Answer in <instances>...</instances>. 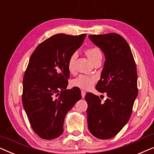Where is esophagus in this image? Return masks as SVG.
Masks as SVG:
<instances>
[{
	"label": "esophagus",
	"instance_id": "1",
	"mask_svg": "<svg viewBox=\"0 0 154 154\" xmlns=\"http://www.w3.org/2000/svg\"><path fill=\"white\" fill-rule=\"evenodd\" d=\"M85 94H86V92L84 91V90H81V96H82V97H83V98L85 97Z\"/></svg>",
	"mask_w": 154,
	"mask_h": 154
}]
</instances>
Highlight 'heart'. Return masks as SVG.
Segmentation results:
<instances>
[{"mask_svg": "<svg viewBox=\"0 0 154 154\" xmlns=\"http://www.w3.org/2000/svg\"><path fill=\"white\" fill-rule=\"evenodd\" d=\"M86 54L88 57L94 63L96 60L99 59H102V52L97 47H91L88 48L86 50ZM77 58V52H73V53L69 58L68 62H67V66L68 69L70 71H73L74 70V63ZM96 82V78L92 75H80L75 79L72 80L71 81V85L74 87H77L81 89H90L91 88L94 83Z\"/></svg>", "mask_w": 154, "mask_h": 154, "instance_id": "heart-1", "label": "heart"}]
</instances>
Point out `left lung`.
<instances>
[{"label":"left lung","instance_id":"1","mask_svg":"<svg viewBox=\"0 0 154 154\" xmlns=\"http://www.w3.org/2000/svg\"><path fill=\"white\" fill-rule=\"evenodd\" d=\"M89 38L105 55L97 91L106 92L104 103L95 94L87 92L88 125L90 133L101 140L113 137L129 121L137 96V73L129 45L115 33L90 35Z\"/></svg>","mask_w":154,"mask_h":154}]
</instances>
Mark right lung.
<instances>
[{
  "mask_svg": "<svg viewBox=\"0 0 154 154\" xmlns=\"http://www.w3.org/2000/svg\"><path fill=\"white\" fill-rule=\"evenodd\" d=\"M86 34L54 35L35 48L23 79L22 104L33 131L44 140L63 132L68 111L81 99V90H66L70 72L69 58Z\"/></svg>",
  "mask_w": 154,
  "mask_h": 154,
  "instance_id": "right-lung-1",
  "label": "right lung"
}]
</instances>
